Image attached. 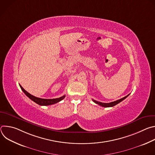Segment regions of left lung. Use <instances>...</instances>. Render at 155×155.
<instances>
[{"instance_id":"obj_1","label":"left lung","mask_w":155,"mask_h":155,"mask_svg":"<svg viewBox=\"0 0 155 155\" xmlns=\"http://www.w3.org/2000/svg\"><path fill=\"white\" fill-rule=\"evenodd\" d=\"M129 95V94L127 95L126 96H125V97H123V98H121V99H118V100H117V101H116L112 102H110V103H103V102H98V101H95V100H94V99H93V101L94 102H95L96 104H98V105H101V106H102V107H111L115 106V105H117V104H118V103H120V102H121V101H123L124 99H125Z\"/></svg>"}]
</instances>
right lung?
<instances>
[{
  "label": "right lung",
  "mask_w": 155,
  "mask_h": 155,
  "mask_svg": "<svg viewBox=\"0 0 155 155\" xmlns=\"http://www.w3.org/2000/svg\"><path fill=\"white\" fill-rule=\"evenodd\" d=\"M19 86L21 87V89L24 92V93L29 98L31 99L32 101H34V102H35L36 104L40 105H52V104H54L56 103H58L59 102H60L61 101H62V99H64L65 97V95L59 97V98H56V99H41V98H39V97H35L32 95H31V94H29L28 92H27L24 88L22 87L20 84Z\"/></svg>",
  "instance_id": "1"
}]
</instances>
